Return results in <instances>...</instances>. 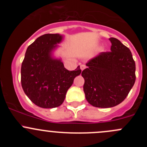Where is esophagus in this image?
I'll list each match as a JSON object with an SVG mask.
<instances>
[{"mask_svg":"<svg viewBox=\"0 0 147 147\" xmlns=\"http://www.w3.org/2000/svg\"><path fill=\"white\" fill-rule=\"evenodd\" d=\"M85 68H86V65H84V64H82V65H80V69H81V70H83V69H85Z\"/></svg>","mask_w":147,"mask_h":147,"instance_id":"esophagus-1","label":"esophagus"}]
</instances>
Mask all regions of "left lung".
<instances>
[{"mask_svg": "<svg viewBox=\"0 0 147 147\" xmlns=\"http://www.w3.org/2000/svg\"><path fill=\"white\" fill-rule=\"evenodd\" d=\"M110 52H102L86 64L82 72L86 100L92 106L109 108L124 100L136 80L135 62L129 49L109 38Z\"/></svg>", "mask_w": 147, "mask_h": 147, "instance_id": "8db88e82", "label": "left lung"}]
</instances>
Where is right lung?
<instances>
[{
  "label": "right lung",
  "instance_id": "right-lung-1",
  "mask_svg": "<svg viewBox=\"0 0 147 147\" xmlns=\"http://www.w3.org/2000/svg\"><path fill=\"white\" fill-rule=\"evenodd\" d=\"M63 40L60 34H45L28 47L21 66V84L28 98L42 108H55L64 102L68 89L82 70L65 68L52 51Z\"/></svg>",
  "mask_w": 147,
  "mask_h": 147
}]
</instances>
